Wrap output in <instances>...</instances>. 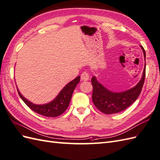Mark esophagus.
Listing matches in <instances>:
<instances>
[{"label":"esophagus","instance_id":"obj_1","mask_svg":"<svg viewBox=\"0 0 160 160\" xmlns=\"http://www.w3.org/2000/svg\"><path fill=\"white\" fill-rule=\"evenodd\" d=\"M81 80L87 81L89 80V73L87 72H83L81 74Z\"/></svg>","mask_w":160,"mask_h":160}]
</instances>
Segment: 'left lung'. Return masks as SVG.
Wrapping results in <instances>:
<instances>
[{
	"label": "left lung",
	"mask_w": 160,
	"mask_h": 160,
	"mask_svg": "<svg viewBox=\"0 0 160 160\" xmlns=\"http://www.w3.org/2000/svg\"><path fill=\"white\" fill-rule=\"evenodd\" d=\"M145 59V49L141 46ZM146 64H145L142 76L139 82L134 87L121 92L109 91L97 81L96 77L91 79L93 88L92 99L95 107L105 114H113L124 111L137 99L141 94L145 78Z\"/></svg>",
	"instance_id": "1"
}]
</instances>
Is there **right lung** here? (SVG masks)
Returning a JSON list of instances; mask_svg holds the SVG:
<instances>
[{
	"instance_id": "right-lung-1",
	"label": "right lung",
	"mask_w": 160,
	"mask_h": 160,
	"mask_svg": "<svg viewBox=\"0 0 160 160\" xmlns=\"http://www.w3.org/2000/svg\"><path fill=\"white\" fill-rule=\"evenodd\" d=\"M80 76L76 77L74 80L69 82L61 90L54 100H52L50 103L44 105H36L32 103V102L23 97L18 89V91L19 97H21L24 103L34 112L44 116L55 118L62 114L68 108L73 92L77 84L80 82Z\"/></svg>"
}]
</instances>
